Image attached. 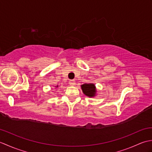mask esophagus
I'll return each mask as SVG.
<instances>
[{
    "instance_id": "1",
    "label": "esophagus",
    "mask_w": 152,
    "mask_h": 152,
    "mask_svg": "<svg viewBox=\"0 0 152 152\" xmlns=\"http://www.w3.org/2000/svg\"><path fill=\"white\" fill-rule=\"evenodd\" d=\"M69 84H70V86H75V84H76L75 81H74V80H70V81H69Z\"/></svg>"
}]
</instances>
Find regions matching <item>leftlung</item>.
<instances>
[{"label": "left lung", "instance_id": "obj_1", "mask_svg": "<svg viewBox=\"0 0 152 152\" xmlns=\"http://www.w3.org/2000/svg\"><path fill=\"white\" fill-rule=\"evenodd\" d=\"M81 88L83 93L89 97H93L96 95V89L94 83H84L81 86Z\"/></svg>", "mask_w": 152, "mask_h": 152}]
</instances>
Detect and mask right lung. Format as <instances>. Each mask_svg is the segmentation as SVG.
<instances>
[{
  "label": "right lung",
  "mask_w": 152,
  "mask_h": 152,
  "mask_svg": "<svg viewBox=\"0 0 152 152\" xmlns=\"http://www.w3.org/2000/svg\"><path fill=\"white\" fill-rule=\"evenodd\" d=\"M57 87H58V86H57Z\"/></svg>",
  "instance_id": "add662e5"
}]
</instances>
